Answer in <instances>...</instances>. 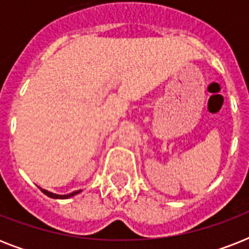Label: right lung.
<instances>
[{"label":"right lung","mask_w":249,"mask_h":249,"mask_svg":"<svg viewBox=\"0 0 249 249\" xmlns=\"http://www.w3.org/2000/svg\"><path fill=\"white\" fill-rule=\"evenodd\" d=\"M41 191H42L45 195H48L49 197H53V199H68V197L75 196V195H77L79 193H81V190H77V191H73V193L67 194V195H58V194H53L50 193V191H48V190H44V189H41Z\"/></svg>","instance_id":"1"}]
</instances>
